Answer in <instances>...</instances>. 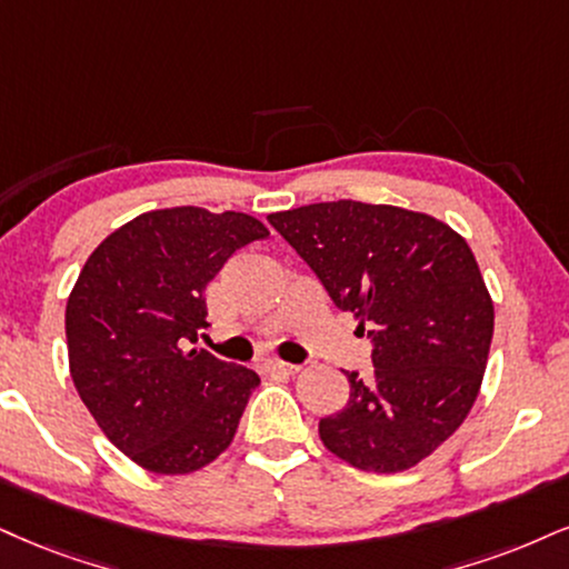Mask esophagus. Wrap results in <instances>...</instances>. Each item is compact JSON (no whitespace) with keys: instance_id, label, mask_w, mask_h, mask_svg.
<instances>
[{"instance_id":"esophagus-1","label":"esophagus","mask_w":569,"mask_h":569,"mask_svg":"<svg viewBox=\"0 0 569 569\" xmlns=\"http://www.w3.org/2000/svg\"><path fill=\"white\" fill-rule=\"evenodd\" d=\"M300 367L298 363H287L279 359H266L263 361V371H271V375H296Z\"/></svg>"}]
</instances>
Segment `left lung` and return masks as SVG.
<instances>
[{
  "mask_svg": "<svg viewBox=\"0 0 569 569\" xmlns=\"http://www.w3.org/2000/svg\"><path fill=\"white\" fill-rule=\"evenodd\" d=\"M329 298L371 340L321 443L363 472H403L465 422L493 338V300L467 240L417 210L338 200L271 213Z\"/></svg>",
  "mask_w": 569,
  "mask_h": 569,
  "instance_id": "8db88e82",
  "label": "left lung"
}]
</instances>
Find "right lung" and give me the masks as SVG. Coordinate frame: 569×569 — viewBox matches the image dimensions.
<instances>
[{
    "label": "right lung",
    "mask_w": 569,
    "mask_h": 569,
    "mask_svg": "<svg viewBox=\"0 0 569 569\" xmlns=\"http://www.w3.org/2000/svg\"><path fill=\"white\" fill-rule=\"evenodd\" d=\"M269 237L248 213L150 210L104 237L66 306L70 377L118 451L156 475H189L234 440L261 377L198 342L206 287Z\"/></svg>",
    "instance_id": "right-lung-1"
}]
</instances>
